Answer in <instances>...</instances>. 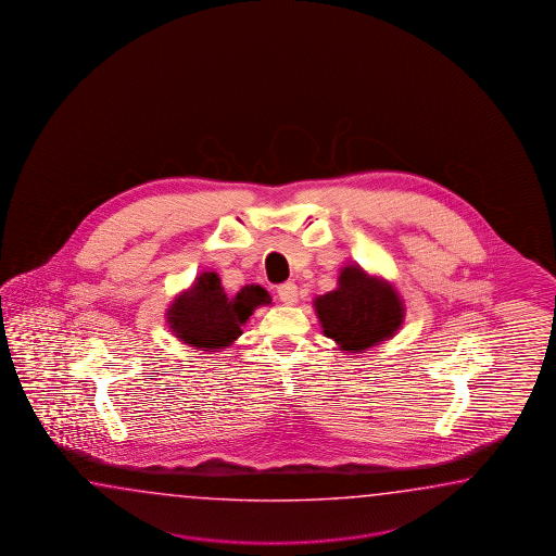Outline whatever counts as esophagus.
<instances>
[{
    "mask_svg": "<svg viewBox=\"0 0 556 556\" xmlns=\"http://www.w3.org/2000/svg\"><path fill=\"white\" fill-rule=\"evenodd\" d=\"M277 295L283 301L285 305H293V303H296V296H299V293H296V285L291 283V281L279 285V287H277Z\"/></svg>",
    "mask_w": 556,
    "mask_h": 556,
    "instance_id": "esophagus-1",
    "label": "esophagus"
}]
</instances>
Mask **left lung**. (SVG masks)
I'll use <instances>...</instances> for the list:
<instances>
[{"label":"left lung","mask_w":556,"mask_h":556,"mask_svg":"<svg viewBox=\"0 0 556 556\" xmlns=\"http://www.w3.org/2000/svg\"><path fill=\"white\" fill-rule=\"evenodd\" d=\"M323 334L333 339L337 351L358 355L395 337L405 323V303L393 283L370 275L361 265L339 273L337 289L313 299Z\"/></svg>","instance_id":"1"}]
</instances>
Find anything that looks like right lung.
I'll return each mask as SVG.
<instances>
[{
	"instance_id": "add662e5",
	"label": "right lung",
	"mask_w": 556,
	"mask_h": 556,
	"mask_svg": "<svg viewBox=\"0 0 556 556\" xmlns=\"http://www.w3.org/2000/svg\"><path fill=\"white\" fill-rule=\"evenodd\" d=\"M271 295L261 285H245L227 296L215 271H203L193 285L175 295L165 317L172 333L186 345L217 353L241 337V325L255 308L271 305Z\"/></svg>"
}]
</instances>
